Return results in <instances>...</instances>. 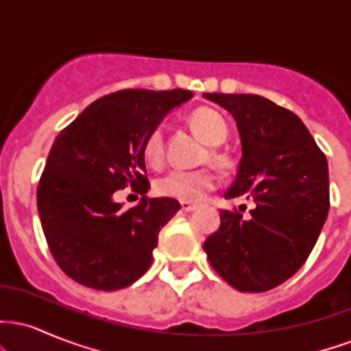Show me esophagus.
<instances>
[{
	"label": "esophagus",
	"instance_id": "34e87169",
	"mask_svg": "<svg viewBox=\"0 0 351 351\" xmlns=\"http://www.w3.org/2000/svg\"><path fill=\"white\" fill-rule=\"evenodd\" d=\"M180 206H181V211L189 213V211H193V209L196 208V204L195 203H188V201H181Z\"/></svg>",
	"mask_w": 351,
	"mask_h": 351
}]
</instances>
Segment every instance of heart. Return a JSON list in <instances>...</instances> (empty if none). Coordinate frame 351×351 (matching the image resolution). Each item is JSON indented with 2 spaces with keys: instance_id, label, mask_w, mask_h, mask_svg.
I'll return each instance as SVG.
<instances>
[{
  "instance_id": "b5f03b06",
  "label": "heart",
  "mask_w": 351,
  "mask_h": 351,
  "mask_svg": "<svg viewBox=\"0 0 351 351\" xmlns=\"http://www.w3.org/2000/svg\"><path fill=\"white\" fill-rule=\"evenodd\" d=\"M188 123L191 130L211 147L223 143L229 132L224 117L211 107H198L193 110L188 115ZM143 156L150 165H160L163 162L165 140L160 127L153 128L145 138ZM208 156L216 165L224 163L226 160L223 153L217 152L216 148H209ZM217 184H219V178L208 168L193 171L171 170L155 181V191L156 195L165 196V198L193 203V201L203 199L208 193L217 188Z\"/></svg>"
}]
</instances>
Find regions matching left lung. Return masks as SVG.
Wrapping results in <instances>:
<instances>
[{"label":"left lung","instance_id":"obj_1","mask_svg":"<svg viewBox=\"0 0 351 351\" xmlns=\"http://www.w3.org/2000/svg\"><path fill=\"white\" fill-rule=\"evenodd\" d=\"M204 97L231 112L243 143L224 198L249 199L254 208L249 219L221 209L219 228L203 247L213 269L237 291H271L299 271L320 236L330 208L327 158L299 117L272 100Z\"/></svg>","mask_w":351,"mask_h":351}]
</instances>
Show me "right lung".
<instances>
[{
  "label": "right lung",
  "instance_id": "obj_1",
  "mask_svg": "<svg viewBox=\"0 0 351 351\" xmlns=\"http://www.w3.org/2000/svg\"><path fill=\"white\" fill-rule=\"evenodd\" d=\"M191 95L125 88L95 100L56 136L39 178L38 211L52 257L77 284L119 291L152 265L158 232L180 203L147 199L143 143ZM128 184L144 198L123 210L113 196Z\"/></svg>",
  "mask_w": 351,
  "mask_h": 351
}]
</instances>
